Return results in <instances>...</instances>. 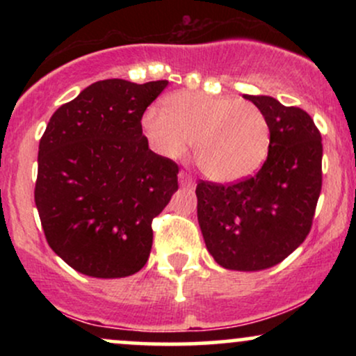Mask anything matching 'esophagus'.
Here are the masks:
<instances>
[{"label":"esophagus","instance_id":"obj_1","mask_svg":"<svg viewBox=\"0 0 356 356\" xmlns=\"http://www.w3.org/2000/svg\"><path fill=\"white\" fill-rule=\"evenodd\" d=\"M179 182H181L182 187H194L195 186L194 177H192L191 174L184 172V170H181V172H179Z\"/></svg>","mask_w":356,"mask_h":356}]
</instances>
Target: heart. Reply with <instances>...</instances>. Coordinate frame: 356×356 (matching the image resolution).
<instances>
[{
  "instance_id": "b5f03b06",
  "label": "heart",
  "mask_w": 356,
  "mask_h": 356,
  "mask_svg": "<svg viewBox=\"0 0 356 356\" xmlns=\"http://www.w3.org/2000/svg\"><path fill=\"white\" fill-rule=\"evenodd\" d=\"M142 127L164 157H184L194 142L199 169L218 182L241 181L254 174L266 161L271 144L263 110L231 95L187 90L174 93L165 108H147Z\"/></svg>"
}]
</instances>
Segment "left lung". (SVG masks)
I'll use <instances>...</instances> for the list:
<instances>
[{
	"mask_svg": "<svg viewBox=\"0 0 356 356\" xmlns=\"http://www.w3.org/2000/svg\"><path fill=\"white\" fill-rule=\"evenodd\" d=\"M266 115L271 144L263 167L238 182L199 181L197 219L216 263L259 271L281 263L312 231L321 192L323 144L313 118L268 95H244Z\"/></svg>",
	"mask_w": 356,
	"mask_h": 356,
	"instance_id": "8db88e82",
	"label": "left lung"
}]
</instances>
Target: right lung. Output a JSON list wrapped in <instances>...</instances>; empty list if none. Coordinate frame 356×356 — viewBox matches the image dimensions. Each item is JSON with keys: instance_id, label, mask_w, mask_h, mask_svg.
Here are the masks:
<instances>
[{"instance_id": "1", "label": "right lung", "mask_w": 356, "mask_h": 356, "mask_svg": "<svg viewBox=\"0 0 356 356\" xmlns=\"http://www.w3.org/2000/svg\"><path fill=\"white\" fill-rule=\"evenodd\" d=\"M169 81L100 80L53 113L40 138L35 204L48 246L93 277L140 271L152 220L179 189V165L152 152L142 115Z\"/></svg>"}]
</instances>
